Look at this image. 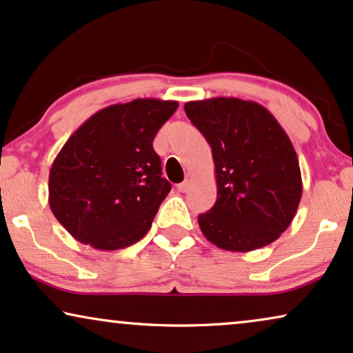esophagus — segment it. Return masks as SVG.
Segmentation results:
<instances>
[{"mask_svg": "<svg viewBox=\"0 0 353 353\" xmlns=\"http://www.w3.org/2000/svg\"><path fill=\"white\" fill-rule=\"evenodd\" d=\"M190 185H192V182L189 181V179H185L184 182H181L179 185H177V190H181V192H187L190 189Z\"/></svg>", "mask_w": 353, "mask_h": 353, "instance_id": "34e87169", "label": "esophagus"}]
</instances>
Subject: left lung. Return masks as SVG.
Segmentation results:
<instances>
[{
  "instance_id": "8db88e82",
  "label": "left lung",
  "mask_w": 353,
  "mask_h": 353,
  "mask_svg": "<svg viewBox=\"0 0 353 353\" xmlns=\"http://www.w3.org/2000/svg\"><path fill=\"white\" fill-rule=\"evenodd\" d=\"M190 122L212 148L216 202L199 215L205 238L225 251L248 252L274 243L301 200L296 151L264 105L236 97L185 102Z\"/></svg>"
}]
</instances>
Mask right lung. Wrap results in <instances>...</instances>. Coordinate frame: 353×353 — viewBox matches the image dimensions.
Returning a JSON list of instances; mask_svg holds the SVG:
<instances>
[{
  "instance_id": "add662e5",
  "label": "right lung",
  "mask_w": 353,
  "mask_h": 353,
  "mask_svg": "<svg viewBox=\"0 0 353 353\" xmlns=\"http://www.w3.org/2000/svg\"><path fill=\"white\" fill-rule=\"evenodd\" d=\"M177 105L159 99L109 105L68 138L52 164L48 203L74 239L115 251L148 233L171 190L153 140Z\"/></svg>"
}]
</instances>
